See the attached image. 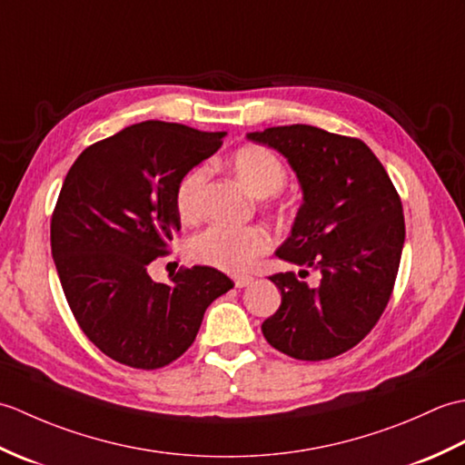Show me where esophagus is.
Masks as SVG:
<instances>
[{
    "mask_svg": "<svg viewBox=\"0 0 465 465\" xmlns=\"http://www.w3.org/2000/svg\"><path fill=\"white\" fill-rule=\"evenodd\" d=\"M233 283H235V288H245V285L253 283V278H252V275H235Z\"/></svg>",
    "mask_w": 465,
    "mask_h": 465,
    "instance_id": "obj_1",
    "label": "esophagus"
}]
</instances>
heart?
Segmentation results:
<instances>
[{
  "mask_svg": "<svg viewBox=\"0 0 465 465\" xmlns=\"http://www.w3.org/2000/svg\"><path fill=\"white\" fill-rule=\"evenodd\" d=\"M232 170L250 193L270 197L285 185V167L278 155L262 145L240 147L232 157ZM207 180L203 167L187 172L175 187V210L183 222H195L202 213V193ZM272 238L260 225H212L190 242L195 262L230 273L245 272L258 255L270 250Z\"/></svg>",
  "mask_w": 465,
  "mask_h": 465,
  "instance_id": "obj_1",
  "label": "heart"
}]
</instances>
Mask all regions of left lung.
Listing matches in <instances>:
<instances>
[{
  "instance_id": "obj_1",
  "label": "left lung",
  "mask_w": 465,
  "mask_h": 465,
  "mask_svg": "<svg viewBox=\"0 0 465 465\" xmlns=\"http://www.w3.org/2000/svg\"><path fill=\"white\" fill-rule=\"evenodd\" d=\"M290 162L303 203L280 260L318 269L310 289L293 272L275 273L282 305L262 323L275 350L303 361L330 360L378 323L396 283L406 223L401 200L378 157L358 137L293 124L248 134Z\"/></svg>"
}]
</instances>
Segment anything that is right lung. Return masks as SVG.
<instances>
[{
    "mask_svg": "<svg viewBox=\"0 0 465 465\" xmlns=\"http://www.w3.org/2000/svg\"><path fill=\"white\" fill-rule=\"evenodd\" d=\"M225 132L142 122L80 153L52 215V255L82 331L107 358L157 370L190 348L215 298L233 288L207 265L170 283L150 263L180 232L175 187L222 147Z\"/></svg>",
    "mask_w": 465,
    "mask_h": 465,
    "instance_id": "add662e5",
    "label": "right lung"
}]
</instances>
